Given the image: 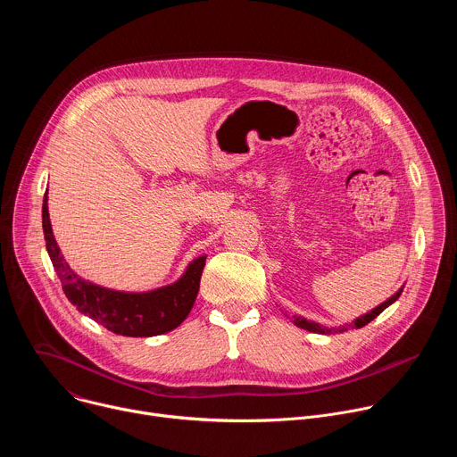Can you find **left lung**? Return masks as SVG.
<instances>
[{"label":"left lung","instance_id":"left-lung-1","mask_svg":"<svg viewBox=\"0 0 457 457\" xmlns=\"http://www.w3.org/2000/svg\"><path fill=\"white\" fill-rule=\"evenodd\" d=\"M403 287H405V286H402L393 296L386 298L383 303L376 305L374 309H370L369 312L358 316L356 320H353V321H349V323H342V325H321V323L312 321V320H307V318H303V316H300V314H293V316H287V318H291V321L296 325V328L305 329V331H309V333H316V335H335V333H345V331H349V329H360V328H363V325H367L370 320H374L381 311H385L388 305H393V303L400 298V295L403 293Z\"/></svg>","mask_w":457,"mask_h":457}]
</instances>
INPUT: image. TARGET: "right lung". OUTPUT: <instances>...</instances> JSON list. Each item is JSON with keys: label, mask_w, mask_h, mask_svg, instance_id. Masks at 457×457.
<instances>
[{"label": "right lung", "mask_w": 457, "mask_h": 457, "mask_svg": "<svg viewBox=\"0 0 457 457\" xmlns=\"http://www.w3.org/2000/svg\"><path fill=\"white\" fill-rule=\"evenodd\" d=\"M43 231L48 256L64 295L79 312L101 323L103 328L115 335L148 338L170 333L186 320L195 298H197L203 270L206 266V254L193 258L184 273L168 286L139 293L117 291L85 280L64 260L52 233L48 189L43 199Z\"/></svg>", "instance_id": "1"}]
</instances>
